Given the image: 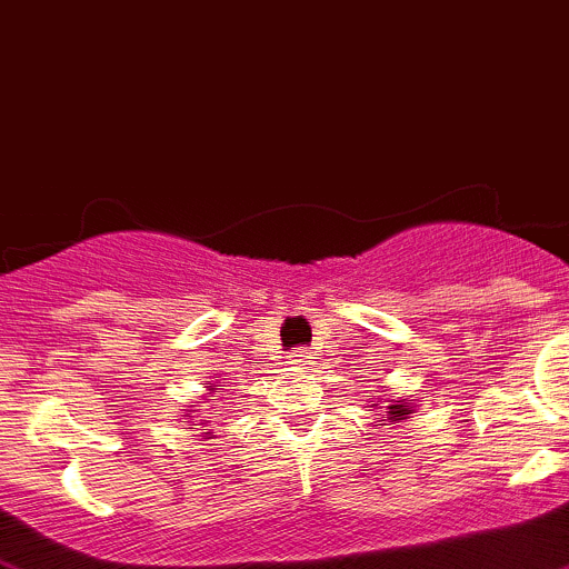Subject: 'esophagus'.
Here are the masks:
<instances>
[{
  "label": "esophagus",
  "instance_id": "1",
  "mask_svg": "<svg viewBox=\"0 0 569 569\" xmlns=\"http://www.w3.org/2000/svg\"><path fill=\"white\" fill-rule=\"evenodd\" d=\"M310 358H312L310 350H307V348H297V350H293L291 356H289V363H293V367H297V369H307V367H310V363H312Z\"/></svg>",
  "mask_w": 569,
  "mask_h": 569
}]
</instances>
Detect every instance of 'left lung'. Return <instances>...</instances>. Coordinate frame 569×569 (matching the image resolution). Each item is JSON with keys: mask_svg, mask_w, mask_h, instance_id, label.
<instances>
[{"mask_svg": "<svg viewBox=\"0 0 569 569\" xmlns=\"http://www.w3.org/2000/svg\"><path fill=\"white\" fill-rule=\"evenodd\" d=\"M390 420H401V417L403 415H409V407H407V403H390Z\"/></svg>", "mask_w": 569, "mask_h": 569, "instance_id": "left-lung-1", "label": "left lung"}]
</instances>
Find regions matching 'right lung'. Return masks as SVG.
<instances>
[{
	"instance_id": "right-lung-1",
	"label": "right lung",
	"mask_w": 569,
	"mask_h": 569,
	"mask_svg": "<svg viewBox=\"0 0 569 569\" xmlns=\"http://www.w3.org/2000/svg\"><path fill=\"white\" fill-rule=\"evenodd\" d=\"M211 390H219V388H211Z\"/></svg>"
}]
</instances>
